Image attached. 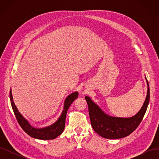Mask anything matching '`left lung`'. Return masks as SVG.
<instances>
[{
	"label": "left lung",
	"instance_id": "left-lung-1",
	"mask_svg": "<svg viewBox=\"0 0 159 159\" xmlns=\"http://www.w3.org/2000/svg\"><path fill=\"white\" fill-rule=\"evenodd\" d=\"M146 80L148 88L146 99L141 110L132 117L123 118L109 116L105 114L89 97L85 96L91 126L96 133L104 138L117 139L129 135L137 128L145 114L150 99L149 84L147 78Z\"/></svg>",
	"mask_w": 159,
	"mask_h": 159
}]
</instances>
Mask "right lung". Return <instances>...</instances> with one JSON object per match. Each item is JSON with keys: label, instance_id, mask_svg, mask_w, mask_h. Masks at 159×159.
<instances>
[{"label": "right lung", "instance_id": "right-lung-1", "mask_svg": "<svg viewBox=\"0 0 159 159\" xmlns=\"http://www.w3.org/2000/svg\"><path fill=\"white\" fill-rule=\"evenodd\" d=\"M78 91H75V92L72 93L71 94L68 95V97L66 98L64 102L63 111H62L61 115H60L59 119H57V121L48 127L39 129L34 128L32 127L31 125L28 123L27 120L22 116L21 113L18 111V109L16 108L15 104H14L13 102L11 89L10 90L11 103L18 123L20 125L21 128L28 134V135H30L33 138L41 139V140H50V139H56L57 137L60 135L61 133L64 131V129L65 127L67 111H68L70 105L75 99L78 98Z\"/></svg>", "mask_w": 159, "mask_h": 159}]
</instances>
